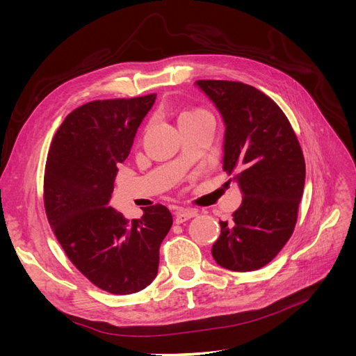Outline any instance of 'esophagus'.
Segmentation results:
<instances>
[{
	"label": "esophagus",
	"mask_w": 356,
	"mask_h": 356,
	"mask_svg": "<svg viewBox=\"0 0 356 356\" xmlns=\"http://www.w3.org/2000/svg\"><path fill=\"white\" fill-rule=\"evenodd\" d=\"M196 215H197V211H195V209H178L175 212V222L181 224L193 217H196Z\"/></svg>",
	"instance_id": "34e87169"
}]
</instances>
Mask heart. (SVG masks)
Masks as SVG:
<instances>
[{
	"mask_svg": "<svg viewBox=\"0 0 356 356\" xmlns=\"http://www.w3.org/2000/svg\"><path fill=\"white\" fill-rule=\"evenodd\" d=\"M203 114H209L207 110L203 108H191V110H186L182 111L179 115V122L186 120V118H191V117H197V115H203Z\"/></svg>",
	"mask_w": 356,
	"mask_h": 356,
	"instance_id": "heart-1",
	"label": "heart"
}]
</instances>
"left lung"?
Instances as JSON below:
<instances>
[{
  "mask_svg": "<svg viewBox=\"0 0 356 356\" xmlns=\"http://www.w3.org/2000/svg\"><path fill=\"white\" fill-rule=\"evenodd\" d=\"M196 86L222 117V169L242 193L233 220L220 221L212 257L233 272L258 270L294 232L306 178L303 152L286 115L263 92L225 80Z\"/></svg>",
  "mask_w": 356,
  "mask_h": 356,
  "instance_id": "1",
  "label": "left lung"
}]
</instances>
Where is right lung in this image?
<instances>
[{
    "instance_id": "1",
    "label": "right lung",
    "mask_w": 356,
    "mask_h": 356,
    "mask_svg": "<svg viewBox=\"0 0 356 356\" xmlns=\"http://www.w3.org/2000/svg\"><path fill=\"white\" fill-rule=\"evenodd\" d=\"M154 101L156 93L84 104L59 126L47 154L50 227L71 263L111 294H134L154 281L160 243L172 227V213L160 203L132 221L108 207L117 165L131 153Z\"/></svg>"
}]
</instances>
